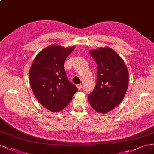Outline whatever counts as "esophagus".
<instances>
[{
	"instance_id": "obj_1",
	"label": "esophagus",
	"mask_w": 154,
	"mask_h": 154,
	"mask_svg": "<svg viewBox=\"0 0 154 154\" xmlns=\"http://www.w3.org/2000/svg\"><path fill=\"white\" fill-rule=\"evenodd\" d=\"M77 87L78 88V90H81L82 88V86L81 84H79V85H77Z\"/></svg>"
}]
</instances>
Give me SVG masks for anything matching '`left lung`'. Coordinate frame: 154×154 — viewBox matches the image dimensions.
I'll list each match as a JSON object with an SVG mask.
<instances>
[{"mask_svg": "<svg viewBox=\"0 0 154 154\" xmlns=\"http://www.w3.org/2000/svg\"><path fill=\"white\" fill-rule=\"evenodd\" d=\"M97 64V82L88 99L97 112L107 113L123 100L128 86L129 73L123 60L110 47L90 51Z\"/></svg>", "mask_w": 154, "mask_h": 154, "instance_id": "8db88e82", "label": "left lung"}]
</instances>
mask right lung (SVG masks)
<instances>
[{"label":"right lung","mask_w":154,"mask_h":154,"mask_svg":"<svg viewBox=\"0 0 154 154\" xmlns=\"http://www.w3.org/2000/svg\"><path fill=\"white\" fill-rule=\"evenodd\" d=\"M75 47L51 45L39 52L30 67L29 78L33 93L43 107L58 112L68 106L76 86L67 78L64 62Z\"/></svg>","instance_id":"add662e5"}]
</instances>
